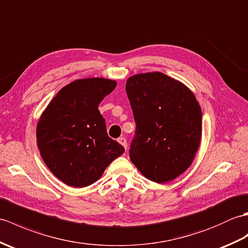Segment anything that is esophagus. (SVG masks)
Returning <instances> with one entry per match:
<instances>
[{"label": "esophagus", "mask_w": 248, "mask_h": 248, "mask_svg": "<svg viewBox=\"0 0 248 248\" xmlns=\"http://www.w3.org/2000/svg\"><path fill=\"white\" fill-rule=\"evenodd\" d=\"M118 142L125 148V150H127V141H126L125 138H123V137H121V138L118 139Z\"/></svg>", "instance_id": "34e87169"}]
</instances>
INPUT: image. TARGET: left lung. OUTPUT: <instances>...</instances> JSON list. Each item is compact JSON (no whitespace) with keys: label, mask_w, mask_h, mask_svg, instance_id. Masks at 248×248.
I'll use <instances>...</instances> for the list:
<instances>
[{"label":"left lung","mask_w":248,"mask_h":248,"mask_svg":"<svg viewBox=\"0 0 248 248\" xmlns=\"http://www.w3.org/2000/svg\"><path fill=\"white\" fill-rule=\"evenodd\" d=\"M126 92L136 122L131 162L154 183L177 178L201 145L202 109L194 93L161 72L130 76Z\"/></svg>","instance_id":"left-lung-1"}]
</instances>
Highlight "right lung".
I'll list each match as a JSON object with an SVG mask.
<instances>
[{
  "label": "right lung",
  "instance_id": "obj_1",
  "mask_svg": "<svg viewBox=\"0 0 248 248\" xmlns=\"http://www.w3.org/2000/svg\"><path fill=\"white\" fill-rule=\"evenodd\" d=\"M117 87L104 78H80L60 89L37 123V146L48 170L67 186L85 188L101 178L124 147L109 138L98 104Z\"/></svg>",
  "mask_w": 248,
  "mask_h": 248
}]
</instances>
